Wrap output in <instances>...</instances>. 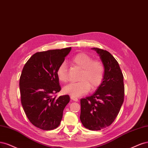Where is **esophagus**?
<instances>
[{"instance_id": "esophagus-1", "label": "esophagus", "mask_w": 148, "mask_h": 148, "mask_svg": "<svg viewBox=\"0 0 148 148\" xmlns=\"http://www.w3.org/2000/svg\"><path fill=\"white\" fill-rule=\"evenodd\" d=\"M71 99H72V100H73V101H78V99H77V98H75V97H71Z\"/></svg>"}]
</instances>
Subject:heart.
Returning a JSON list of instances; mask_svg holds the SVG:
<instances>
[{
	"instance_id": "1",
	"label": "heart",
	"mask_w": 148,
	"mask_h": 148,
	"mask_svg": "<svg viewBox=\"0 0 148 148\" xmlns=\"http://www.w3.org/2000/svg\"><path fill=\"white\" fill-rule=\"evenodd\" d=\"M72 63L82 69L79 82H71L63 88L64 93L73 97H80L88 92L90 88H98L102 83L104 76V66L101 61L93 60L92 56L87 53H80L71 60ZM58 79L62 82L68 80V70L64 63L60 65L56 71Z\"/></svg>"
}]
</instances>
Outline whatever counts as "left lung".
<instances>
[{"instance_id": "obj_1", "label": "left lung", "mask_w": 148, "mask_h": 148, "mask_svg": "<svg viewBox=\"0 0 148 148\" xmlns=\"http://www.w3.org/2000/svg\"><path fill=\"white\" fill-rule=\"evenodd\" d=\"M103 63L105 72L102 83L90 97L80 99V119L90 130L110 125L120 111L124 98L123 74L118 62L106 50L92 48Z\"/></svg>"}]
</instances>
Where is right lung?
<instances>
[{
    "instance_id": "1",
    "label": "right lung",
    "mask_w": 148,
    "mask_h": 148,
    "mask_svg": "<svg viewBox=\"0 0 148 148\" xmlns=\"http://www.w3.org/2000/svg\"><path fill=\"white\" fill-rule=\"evenodd\" d=\"M71 47L37 52L24 66L20 79L21 101L27 117L34 126L51 130L58 127L69 95L56 98L61 90L56 71Z\"/></svg>"
}]
</instances>
